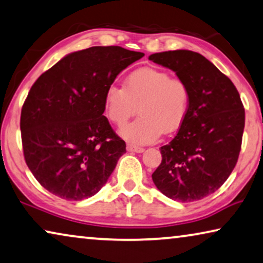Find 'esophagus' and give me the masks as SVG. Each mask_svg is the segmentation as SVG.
I'll use <instances>...</instances> for the list:
<instances>
[{"label":"esophagus","mask_w":263,"mask_h":263,"mask_svg":"<svg viewBox=\"0 0 263 263\" xmlns=\"http://www.w3.org/2000/svg\"><path fill=\"white\" fill-rule=\"evenodd\" d=\"M126 148H127L128 152H137V154H142V152H144L143 147L136 146V145H132V144H127Z\"/></svg>","instance_id":"34e87169"}]
</instances>
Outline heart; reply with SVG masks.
Wrapping results in <instances>:
<instances>
[{
	"instance_id": "1",
	"label": "heart",
	"mask_w": 263,
	"mask_h": 263,
	"mask_svg": "<svg viewBox=\"0 0 263 263\" xmlns=\"http://www.w3.org/2000/svg\"><path fill=\"white\" fill-rule=\"evenodd\" d=\"M190 89L179 78H171L163 69L142 67L125 78L123 88L111 85L105 92L106 118L121 126L135 115L139 117L121 127L120 136L128 143L145 145L156 142L162 133H174L186 118Z\"/></svg>"
}]
</instances>
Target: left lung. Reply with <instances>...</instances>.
Segmentation results:
<instances>
[{
	"mask_svg": "<svg viewBox=\"0 0 263 263\" xmlns=\"http://www.w3.org/2000/svg\"><path fill=\"white\" fill-rule=\"evenodd\" d=\"M148 59L174 70L190 89L186 118L175 138L160 147L162 163L152 181L171 199L198 201L221 187L236 165L243 104L232 80L199 53L169 50Z\"/></svg>",
	"mask_w": 263,
	"mask_h": 263,
	"instance_id": "1",
	"label": "left lung"
}]
</instances>
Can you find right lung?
<instances>
[{
    "mask_svg": "<svg viewBox=\"0 0 263 263\" xmlns=\"http://www.w3.org/2000/svg\"><path fill=\"white\" fill-rule=\"evenodd\" d=\"M143 57L119 46L91 47L66 55L31 86L20 120L23 156L49 193L81 201L107 182L126 144L103 116L105 92Z\"/></svg>",
    "mask_w": 263,
    "mask_h": 263,
    "instance_id": "add662e5",
    "label": "right lung"
}]
</instances>
